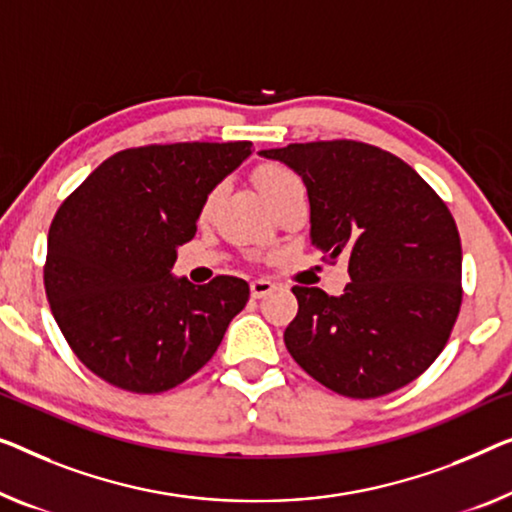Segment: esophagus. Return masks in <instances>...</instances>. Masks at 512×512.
<instances>
[{
  "mask_svg": "<svg viewBox=\"0 0 512 512\" xmlns=\"http://www.w3.org/2000/svg\"><path fill=\"white\" fill-rule=\"evenodd\" d=\"M273 289V282L266 280V278H255L250 282V294H253V299H262Z\"/></svg>",
  "mask_w": 512,
  "mask_h": 512,
  "instance_id": "esophagus-1",
  "label": "esophagus"
}]
</instances>
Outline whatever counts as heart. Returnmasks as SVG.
I'll list each match as a JSON object with an SVG mask.
<instances>
[{
  "mask_svg": "<svg viewBox=\"0 0 512 512\" xmlns=\"http://www.w3.org/2000/svg\"><path fill=\"white\" fill-rule=\"evenodd\" d=\"M255 183L259 188V193L264 195L266 202H273L278 195L285 193V190L294 188V186H301V179L296 177V174L289 170V167H282V165H262L259 170L255 172ZM213 200H216V190L209 193L207 200H204V207L202 213H209L213 207Z\"/></svg>",
  "mask_w": 512,
  "mask_h": 512,
  "instance_id": "1",
  "label": "heart"
}]
</instances>
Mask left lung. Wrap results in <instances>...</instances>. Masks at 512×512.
I'll return each instance as SVG.
<instances>
[{"label":"left lung","instance_id":"left-lung-1","mask_svg":"<svg viewBox=\"0 0 512 512\" xmlns=\"http://www.w3.org/2000/svg\"><path fill=\"white\" fill-rule=\"evenodd\" d=\"M303 177L310 246L347 257L345 294L294 285L287 352L312 379L370 400L421 377L446 347L462 305L453 213L414 167L375 144L317 140L262 149Z\"/></svg>","mask_w":512,"mask_h":512}]
</instances>
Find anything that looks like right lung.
<instances>
[{
  "instance_id": "1",
  "label": "right lung",
  "mask_w": 512,
  "mask_h": 512,
  "mask_svg": "<svg viewBox=\"0 0 512 512\" xmlns=\"http://www.w3.org/2000/svg\"><path fill=\"white\" fill-rule=\"evenodd\" d=\"M253 142L131 147L103 160L61 202L48 232L45 294L68 347L128 393L154 395L193 377L248 303L243 278H172L204 200Z\"/></svg>"
}]
</instances>
